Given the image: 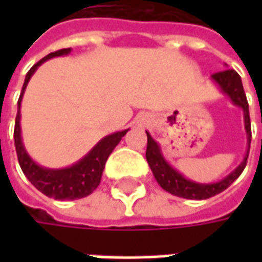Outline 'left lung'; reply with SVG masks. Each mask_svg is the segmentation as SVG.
Listing matches in <instances>:
<instances>
[{
	"mask_svg": "<svg viewBox=\"0 0 262 262\" xmlns=\"http://www.w3.org/2000/svg\"><path fill=\"white\" fill-rule=\"evenodd\" d=\"M211 80L220 89V92L227 96L230 99V102L237 107H241L244 112V125H245V133H247V153L244 156V160L229 175H226L223 179H220L217 182H208V184H201V182H195L192 179H188L167 162L163 156V153H162V148L159 146V143L150 136L148 131H146V159L153 175L156 178L157 184L165 191H167L169 194L181 196V198H186V200H207L210 196H214L220 192H223L244 172V169L247 166L248 155H249V146H251L249 106H248L247 96L244 92L241 76L235 70H225V71L213 74Z\"/></svg>",
	"mask_w": 262,
	"mask_h": 262,
	"instance_id": "left-lung-1",
	"label": "left lung"
}]
</instances>
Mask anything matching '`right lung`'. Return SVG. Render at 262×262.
<instances>
[{"label":"right lung","mask_w":262,"mask_h":262,"mask_svg":"<svg viewBox=\"0 0 262 262\" xmlns=\"http://www.w3.org/2000/svg\"><path fill=\"white\" fill-rule=\"evenodd\" d=\"M70 52H71V48L52 52L45 58H42L39 62H36L35 66L29 70V73L26 74L21 95L17 102V116H15L14 125L15 151H17L18 163L23 173L37 191H40L42 194L54 200H78V198L90 195L100 184L102 173H103L105 163L109 155L114 151V148L122 140V137L128 133V129H124V131H116L103 137L86 156L81 157L78 162L67 167H59V169L40 166L27 153L25 143H23V137H21V125H20V119H21L20 109H21V100H23L26 87L29 84L32 76L35 74L36 70L43 62L55 56L68 55Z\"/></svg>","instance_id":"right-lung-1"}]
</instances>
